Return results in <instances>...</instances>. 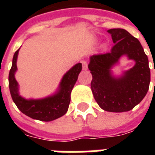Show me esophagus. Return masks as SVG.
Returning a JSON list of instances; mask_svg holds the SVG:
<instances>
[{"mask_svg":"<svg viewBox=\"0 0 155 155\" xmlns=\"http://www.w3.org/2000/svg\"><path fill=\"white\" fill-rule=\"evenodd\" d=\"M81 63H82V65H83V69H84V70H87V61L83 60Z\"/></svg>","mask_w":155,"mask_h":155,"instance_id":"obj_1","label":"esophagus"}]
</instances>
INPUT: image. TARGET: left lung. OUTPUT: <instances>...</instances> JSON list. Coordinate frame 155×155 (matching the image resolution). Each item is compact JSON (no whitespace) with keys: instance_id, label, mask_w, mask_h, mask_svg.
Returning a JSON list of instances; mask_svg holds the SVG:
<instances>
[{"instance_id":"1","label":"left lung","mask_w":155,"mask_h":155,"mask_svg":"<svg viewBox=\"0 0 155 155\" xmlns=\"http://www.w3.org/2000/svg\"><path fill=\"white\" fill-rule=\"evenodd\" d=\"M114 43L110 52L94 54L88 68L92 75L91 88L98 105L108 112L121 113L134 108L147 95L150 82L147 55L137 38L124 29H111ZM124 54L135 61V67L120 78L110 75V68Z\"/></svg>"}]
</instances>
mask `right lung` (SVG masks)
I'll return each mask as SVG.
<instances>
[{"label":"right lung","instance_id":"1","mask_svg":"<svg viewBox=\"0 0 155 155\" xmlns=\"http://www.w3.org/2000/svg\"><path fill=\"white\" fill-rule=\"evenodd\" d=\"M18 51L19 49L14 53L13 64L8 74V87L11 97L18 109L28 117L42 121H51L64 115L69 107L71 90L82 70V64L77 63L66 73L61 81L58 93L45 99L28 101L19 96L18 82L14 78Z\"/></svg>","mask_w":155,"mask_h":155}]
</instances>
